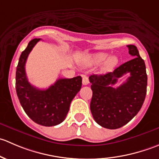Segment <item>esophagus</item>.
<instances>
[{
	"mask_svg": "<svg viewBox=\"0 0 159 159\" xmlns=\"http://www.w3.org/2000/svg\"><path fill=\"white\" fill-rule=\"evenodd\" d=\"M89 78H88L86 75H83V78H82V84H84V85H87V84H89Z\"/></svg>",
	"mask_w": 159,
	"mask_h": 159,
	"instance_id": "esophagus-1",
	"label": "esophagus"
}]
</instances>
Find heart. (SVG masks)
<instances>
[{
    "instance_id": "obj_1",
    "label": "heart",
    "mask_w": 159,
    "mask_h": 159,
    "mask_svg": "<svg viewBox=\"0 0 159 159\" xmlns=\"http://www.w3.org/2000/svg\"><path fill=\"white\" fill-rule=\"evenodd\" d=\"M109 54L106 52H98L89 56V60L91 63L99 65L105 61L103 65V69L105 70H109L115 68L118 63V57L115 55H111L110 57Z\"/></svg>"
}]
</instances>
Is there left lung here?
I'll list each match as a JSON object with an SVG mask.
<instances>
[{
  "instance_id": "left-lung-1",
  "label": "left lung",
  "mask_w": 159,
  "mask_h": 159,
  "mask_svg": "<svg viewBox=\"0 0 159 159\" xmlns=\"http://www.w3.org/2000/svg\"><path fill=\"white\" fill-rule=\"evenodd\" d=\"M133 59L122 64L112 72L89 77L92 90L90 108L94 121L102 127L116 129L129 123L138 114L147 91L145 61L134 45H127ZM127 73L130 77L115 89L111 87Z\"/></svg>"
}]
</instances>
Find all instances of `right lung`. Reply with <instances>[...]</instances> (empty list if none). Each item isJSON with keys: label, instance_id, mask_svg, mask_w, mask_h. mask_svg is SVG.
I'll return each mask as SVG.
<instances>
[{"label": "right lung", "instance_id": "obj_1", "mask_svg": "<svg viewBox=\"0 0 159 159\" xmlns=\"http://www.w3.org/2000/svg\"><path fill=\"white\" fill-rule=\"evenodd\" d=\"M40 38L28 43L21 53L16 70V91L22 108L32 121L43 126H54L66 118L70 105L80 91L82 78H60L47 89H39L30 84L25 72V64L30 52Z\"/></svg>", "mask_w": 159, "mask_h": 159}]
</instances>
